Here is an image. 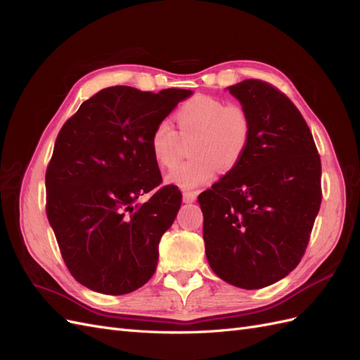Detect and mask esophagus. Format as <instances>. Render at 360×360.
<instances>
[{"label":"esophagus","instance_id":"34e87169","mask_svg":"<svg viewBox=\"0 0 360 360\" xmlns=\"http://www.w3.org/2000/svg\"><path fill=\"white\" fill-rule=\"evenodd\" d=\"M195 200H197V193H195V192H184V193H183V202L191 204V202H193Z\"/></svg>","mask_w":360,"mask_h":360}]
</instances>
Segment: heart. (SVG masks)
<instances>
[{
    "instance_id": "obj_1",
    "label": "heart",
    "mask_w": 360,
    "mask_h": 360,
    "mask_svg": "<svg viewBox=\"0 0 360 360\" xmlns=\"http://www.w3.org/2000/svg\"><path fill=\"white\" fill-rule=\"evenodd\" d=\"M181 138H192L191 159L174 169L167 181L181 189H195L216 174L230 172L243 160L252 139V123L240 106L210 96H195L176 112ZM168 120L159 122L150 135V148L158 165L171 169L180 160L181 141Z\"/></svg>"
}]
</instances>
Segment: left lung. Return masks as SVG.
<instances>
[{"instance_id": "1", "label": "left lung", "mask_w": 360, "mask_h": 360, "mask_svg": "<svg viewBox=\"0 0 360 360\" xmlns=\"http://www.w3.org/2000/svg\"><path fill=\"white\" fill-rule=\"evenodd\" d=\"M228 90L249 114L252 139L240 165L198 197L205 257L228 284L257 290L300 263L321 204V162L285 94L258 79Z\"/></svg>"}]
</instances>
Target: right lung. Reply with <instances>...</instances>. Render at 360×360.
Listing matches in <instances>:
<instances>
[{"label":"right lung","instance_id":"obj_1","mask_svg":"<svg viewBox=\"0 0 360 360\" xmlns=\"http://www.w3.org/2000/svg\"><path fill=\"white\" fill-rule=\"evenodd\" d=\"M191 90L159 93L117 85L85 101L64 126L46 169V214L64 263L84 287L120 296L153 276L159 242L181 193L158 189L150 135Z\"/></svg>","mask_w":360,"mask_h":360}]
</instances>
